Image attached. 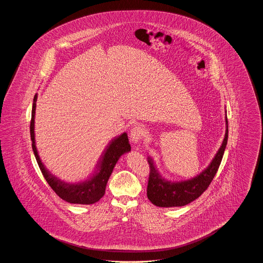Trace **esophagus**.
Listing matches in <instances>:
<instances>
[{"instance_id": "esophagus-1", "label": "esophagus", "mask_w": 263, "mask_h": 263, "mask_svg": "<svg viewBox=\"0 0 263 263\" xmlns=\"http://www.w3.org/2000/svg\"><path fill=\"white\" fill-rule=\"evenodd\" d=\"M144 136V129L141 126H135L130 132V140L132 143L137 144Z\"/></svg>"}]
</instances>
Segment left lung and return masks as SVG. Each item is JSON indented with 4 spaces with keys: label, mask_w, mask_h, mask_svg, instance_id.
I'll use <instances>...</instances> for the list:
<instances>
[{
    "label": "left lung",
    "mask_w": 263,
    "mask_h": 263,
    "mask_svg": "<svg viewBox=\"0 0 263 263\" xmlns=\"http://www.w3.org/2000/svg\"><path fill=\"white\" fill-rule=\"evenodd\" d=\"M226 134L222 146L216 154L211 163L200 175L184 181H167L159 174L156 165L151 158H148L150 165V175L147 187V196L149 200L159 207H180L197 199L208 188L213 178L218 172L222 162L227 142H228V120L226 115Z\"/></svg>",
    "instance_id": "1"
}]
</instances>
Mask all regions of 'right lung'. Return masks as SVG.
<instances>
[{
	"label": "right lung",
	"mask_w": 263,
	"mask_h": 263,
	"mask_svg": "<svg viewBox=\"0 0 263 263\" xmlns=\"http://www.w3.org/2000/svg\"><path fill=\"white\" fill-rule=\"evenodd\" d=\"M37 95L34 96L32 111H31V120H30V138L32 141V150L34 153L35 159L37 161L39 168L50 185L54 192L63 200L67 201L73 204H93L100 200L105 193L106 183L109 179V176L112 174L113 167L119 160V158L131 150L128 136L126 133L121 134L118 138L113 139L111 142L106 146L100 156L99 163H97L96 170L91 176H89L84 182L77 184L66 183L61 181L56 176L51 175L45 168L44 164L41 162L37 150L35 147L34 139V116H35V107H36Z\"/></svg>",
	"instance_id": "obj_1"
}]
</instances>
